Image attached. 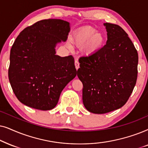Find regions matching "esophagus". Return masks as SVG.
Segmentation results:
<instances>
[{
	"label": "esophagus",
	"mask_w": 148,
	"mask_h": 148,
	"mask_svg": "<svg viewBox=\"0 0 148 148\" xmlns=\"http://www.w3.org/2000/svg\"><path fill=\"white\" fill-rule=\"evenodd\" d=\"M74 64H75L76 69L78 70V69L79 68V67H80V64H79V62H78V61L77 60H75V62H74Z\"/></svg>",
	"instance_id": "esophagus-1"
}]
</instances>
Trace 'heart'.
<instances>
[{"label": "heart", "mask_w": 148, "mask_h": 148, "mask_svg": "<svg viewBox=\"0 0 148 148\" xmlns=\"http://www.w3.org/2000/svg\"><path fill=\"white\" fill-rule=\"evenodd\" d=\"M106 42L105 36L92 27H83L73 32L71 36V43L74 47L82 49L84 56H90L103 48ZM67 47L72 48L70 42H67Z\"/></svg>", "instance_id": "obj_1"}]
</instances>
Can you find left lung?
I'll return each instance as SVG.
<instances>
[{"label":"left lung","mask_w":148,"mask_h":148,"mask_svg":"<svg viewBox=\"0 0 148 148\" xmlns=\"http://www.w3.org/2000/svg\"><path fill=\"white\" fill-rule=\"evenodd\" d=\"M106 45L92 56L79 59L77 76L83 84L82 101L88 112L106 114L127 103L137 78L138 53L119 25L103 23Z\"/></svg>","instance_id":"obj_1"}]
</instances>
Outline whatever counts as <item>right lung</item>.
Masks as SVG:
<instances>
[{
    "label": "right lung",
    "instance_id": "obj_1",
    "mask_svg": "<svg viewBox=\"0 0 148 148\" xmlns=\"http://www.w3.org/2000/svg\"><path fill=\"white\" fill-rule=\"evenodd\" d=\"M70 25L58 19L37 21L22 30L10 53L9 79L21 103L40 110L56 107L60 94L77 74L72 56L56 54L66 42Z\"/></svg>",
    "mask_w": 148,
    "mask_h": 148
}]
</instances>
